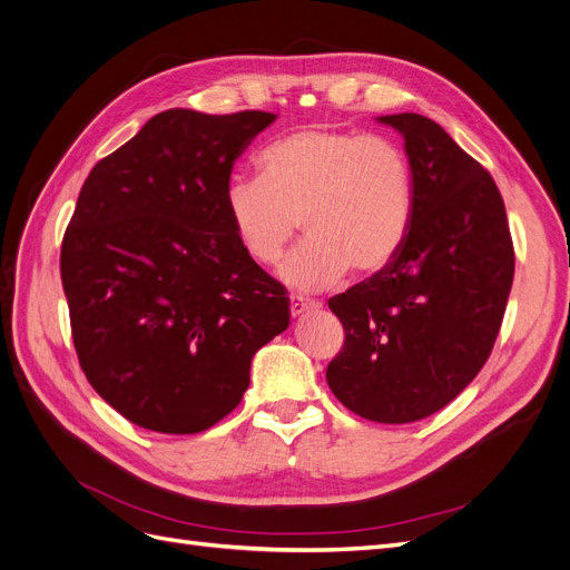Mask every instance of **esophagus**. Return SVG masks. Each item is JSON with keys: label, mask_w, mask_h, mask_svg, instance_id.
<instances>
[{"label": "esophagus", "mask_w": 570, "mask_h": 570, "mask_svg": "<svg viewBox=\"0 0 570 570\" xmlns=\"http://www.w3.org/2000/svg\"><path fill=\"white\" fill-rule=\"evenodd\" d=\"M318 304L316 302H312V299H304V297H297V295H292L289 297V314L292 316H302V314H306V312H314Z\"/></svg>", "instance_id": "obj_1"}]
</instances>
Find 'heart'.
Wrapping results in <instances>:
<instances>
[{"instance_id":"obj_1","label":"heart","mask_w":570,"mask_h":570,"mask_svg":"<svg viewBox=\"0 0 570 570\" xmlns=\"http://www.w3.org/2000/svg\"><path fill=\"white\" fill-rule=\"evenodd\" d=\"M262 178H235L226 212L239 247L278 266L299 218L306 243L283 266L302 292L337 285L352 268H385L402 249L413 214L404 149L377 132L314 126L273 142L258 157Z\"/></svg>"}]
</instances>
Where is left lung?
<instances>
[{"mask_svg": "<svg viewBox=\"0 0 570 570\" xmlns=\"http://www.w3.org/2000/svg\"><path fill=\"white\" fill-rule=\"evenodd\" d=\"M404 135L413 214L402 249L327 299L344 344L325 377L375 423H411L450 404L492 354L513 283V243L497 183L421 114L381 116Z\"/></svg>", "mask_w": 570, "mask_h": 570, "instance_id": "1", "label": "left lung"}]
</instances>
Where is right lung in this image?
Instances as JSON below:
<instances>
[{
	"mask_svg": "<svg viewBox=\"0 0 570 570\" xmlns=\"http://www.w3.org/2000/svg\"><path fill=\"white\" fill-rule=\"evenodd\" d=\"M275 120L168 109L95 164L61 243L80 368L130 423L212 428L243 400L252 356L289 325L285 287L239 247L233 164Z\"/></svg>",
	"mask_w": 570,
	"mask_h": 570,
	"instance_id": "right-lung-1",
	"label": "right lung"
}]
</instances>
